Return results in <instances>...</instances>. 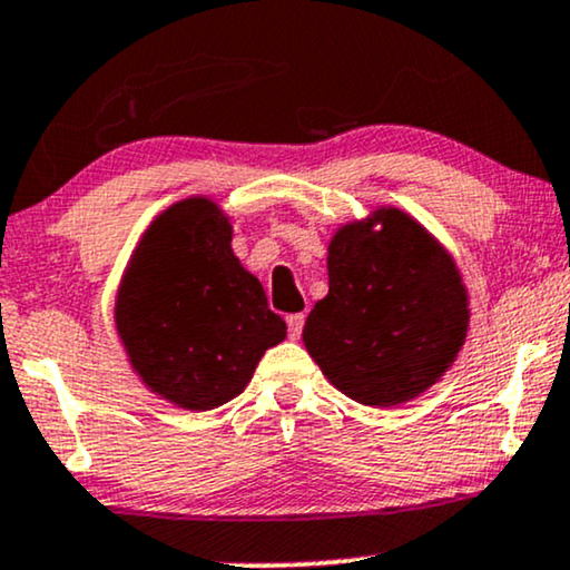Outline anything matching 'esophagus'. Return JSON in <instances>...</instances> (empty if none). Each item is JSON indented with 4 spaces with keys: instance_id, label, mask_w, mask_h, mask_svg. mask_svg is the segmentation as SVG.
I'll list each match as a JSON object with an SVG mask.
<instances>
[{
    "instance_id": "obj_1",
    "label": "esophagus",
    "mask_w": 570,
    "mask_h": 570,
    "mask_svg": "<svg viewBox=\"0 0 570 570\" xmlns=\"http://www.w3.org/2000/svg\"><path fill=\"white\" fill-rule=\"evenodd\" d=\"M286 326H289V336L292 338H299L302 328H305V315H302V313L286 315Z\"/></svg>"
}]
</instances>
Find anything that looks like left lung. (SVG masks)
<instances>
[{
  "instance_id": "1",
  "label": "left lung",
  "mask_w": 570,
  "mask_h": 570,
  "mask_svg": "<svg viewBox=\"0 0 570 570\" xmlns=\"http://www.w3.org/2000/svg\"><path fill=\"white\" fill-rule=\"evenodd\" d=\"M465 328L468 297L452 257L389 207L331 239L328 294L309 309L302 338L338 392L389 407L439 381Z\"/></svg>"
}]
</instances>
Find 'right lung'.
I'll list each match as a JSON object with an SVG mask.
<instances>
[{
    "mask_svg": "<svg viewBox=\"0 0 570 570\" xmlns=\"http://www.w3.org/2000/svg\"><path fill=\"white\" fill-rule=\"evenodd\" d=\"M115 323L136 373L186 410L239 397L286 323L232 249V223L210 199L165 210L136 247Z\"/></svg>",
    "mask_w": 570,
    "mask_h": 570,
    "instance_id": "right-lung-1",
    "label": "right lung"
}]
</instances>
